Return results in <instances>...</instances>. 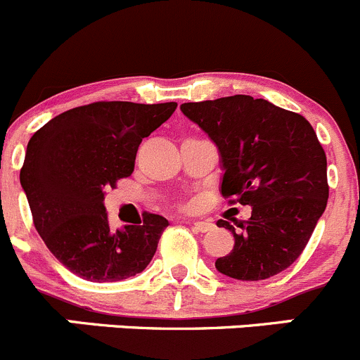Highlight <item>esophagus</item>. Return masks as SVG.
I'll list each match as a JSON object with an SVG mask.
<instances>
[{"mask_svg":"<svg viewBox=\"0 0 360 360\" xmlns=\"http://www.w3.org/2000/svg\"><path fill=\"white\" fill-rule=\"evenodd\" d=\"M191 224L199 233H208V231L213 229V222H210V220H192Z\"/></svg>","mask_w":360,"mask_h":360,"instance_id":"1","label":"esophagus"}]
</instances>
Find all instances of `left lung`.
Wrapping results in <instances>:
<instances>
[{"label":"left lung","instance_id":"obj_1","mask_svg":"<svg viewBox=\"0 0 360 360\" xmlns=\"http://www.w3.org/2000/svg\"><path fill=\"white\" fill-rule=\"evenodd\" d=\"M180 110L219 150L222 195L252 206L240 229L217 222L234 236L217 271L243 282L278 275L301 255L329 198L326 152L311 124L245 94L184 103Z\"/></svg>","mask_w":360,"mask_h":360}]
</instances>
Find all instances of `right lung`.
<instances>
[{
	"mask_svg": "<svg viewBox=\"0 0 360 360\" xmlns=\"http://www.w3.org/2000/svg\"><path fill=\"white\" fill-rule=\"evenodd\" d=\"M176 103L99 101L68 110L31 136L20 169L34 227L49 250L89 282L138 275L169 226L143 213L140 226L113 229L103 191L133 173L141 140L175 112Z\"/></svg>",
	"mask_w": 360,
	"mask_h": 360,
	"instance_id": "1",
	"label": "right lung"
}]
</instances>
